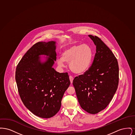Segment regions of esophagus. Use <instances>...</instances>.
<instances>
[{"label":"esophagus","instance_id":"34e87169","mask_svg":"<svg viewBox=\"0 0 135 135\" xmlns=\"http://www.w3.org/2000/svg\"><path fill=\"white\" fill-rule=\"evenodd\" d=\"M69 79H70V80L71 84H72L73 80V77L71 75H70L69 76Z\"/></svg>","mask_w":135,"mask_h":135}]
</instances>
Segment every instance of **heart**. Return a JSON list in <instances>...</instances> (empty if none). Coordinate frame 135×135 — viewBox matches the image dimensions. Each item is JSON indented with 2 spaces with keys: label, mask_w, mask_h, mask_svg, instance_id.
<instances>
[{
  "label": "heart",
  "mask_w": 135,
  "mask_h": 135,
  "mask_svg": "<svg viewBox=\"0 0 135 135\" xmlns=\"http://www.w3.org/2000/svg\"><path fill=\"white\" fill-rule=\"evenodd\" d=\"M93 58V51L87 45H74L65 50L62 57L58 58V66L63 67L65 62L69 63V68L76 74H82L89 69Z\"/></svg>",
  "instance_id": "b5f03b06"
}]
</instances>
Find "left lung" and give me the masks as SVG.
<instances>
[{
	"label": "left lung",
	"instance_id": "8db88e82",
	"mask_svg": "<svg viewBox=\"0 0 135 135\" xmlns=\"http://www.w3.org/2000/svg\"><path fill=\"white\" fill-rule=\"evenodd\" d=\"M89 36L96 46L93 62L83 75L73 81L81 107L90 114L105 109L115 93L119 81L117 60L109 47L96 36Z\"/></svg>",
	"mask_w": 135,
	"mask_h": 135
}]
</instances>
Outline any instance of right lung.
<instances>
[{"label":"right lung","mask_w":135,"mask_h":135,"mask_svg":"<svg viewBox=\"0 0 135 135\" xmlns=\"http://www.w3.org/2000/svg\"><path fill=\"white\" fill-rule=\"evenodd\" d=\"M56 42H38L26 52L17 66L16 81L20 96L34 115L49 118L57 113L65 91L70 84L67 72L52 68L56 61ZM47 56L41 62L40 56Z\"/></svg>","instance_id":"obj_1"}]
</instances>
